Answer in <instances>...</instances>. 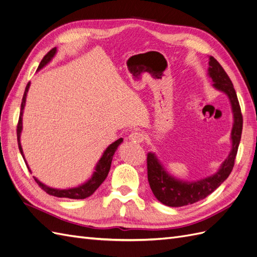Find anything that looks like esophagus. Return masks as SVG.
Returning <instances> with one entry per match:
<instances>
[{
	"instance_id": "34e87169",
	"label": "esophagus",
	"mask_w": 257,
	"mask_h": 257,
	"mask_svg": "<svg viewBox=\"0 0 257 257\" xmlns=\"http://www.w3.org/2000/svg\"><path fill=\"white\" fill-rule=\"evenodd\" d=\"M128 139L133 143L141 144L144 142V134L141 133V132H132L128 135Z\"/></svg>"
}]
</instances>
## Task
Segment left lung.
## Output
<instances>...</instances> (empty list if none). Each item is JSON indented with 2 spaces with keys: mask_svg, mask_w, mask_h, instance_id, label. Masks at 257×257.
<instances>
[{
  "mask_svg": "<svg viewBox=\"0 0 257 257\" xmlns=\"http://www.w3.org/2000/svg\"><path fill=\"white\" fill-rule=\"evenodd\" d=\"M208 76L213 82V88L225 93L229 99L232 119H234L230 133L231 149L228 157L225 159L215 174L196 181L177 179L163 166L157 154L153 152L148 153V181L152 193L162 204L169 207H182L206 198L226 180L235 164L241 133H242V114H241L236 91L226 72L211 56L209 57Z\"/></svg>",
  "mask_w": 257,
  "mask_h": 257,
  "instance_id": "obj_1",
  "label": "left lung"
}]
</instances>
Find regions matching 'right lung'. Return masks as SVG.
Here are the masks:
<instances>
[{
  "label": "right lung",
  "instance_id": "1",
  "mask_svg": "<svg viewBox=\"0 0 257 257\" xmlns=\"http://www.w3.org/2000/svg\"><path fill=\"white\" fill-rule=\"evenodd\" d=\"M57 53V48L54 47L52 48L46 56L43 58V60L41 61L40 65H38L37 72L41 71L43 67H45L47 65L49 62H51V60L54 58ZM30 84L31 82H29L26 87L25 90V94H23L22 97V102H21V109H20V116H19V122H18V126H17V139H18V147L20 153L22 155L23 160H25L26 164L28 166V169L31 172V169L28 165V163L26 161L25 154H23V150L21 147V143H20V137H21V132H22V116H23V110H25L26 107V102H27V95H28V91L30 89ZM123 143V138H119L118 141H115L114 143H112L111 145L108 146L106 148V150L103 152L102 157L98 160V162L96 163L95 166V170L93 172L91 178H89L87 181L83 182L82 184L75 186V188H69V189H56V188H51V186L46 185L45 183L41 182L36 177H34L36 183L41 186V188L47 193L49 195L56 196V197H64V198H71V199H84L89 196H91L93 193H94L98 186L104 182L105 179L108 176V173L110 170V166H111V161H112V157L114 152L118 149V147Z\"/></svg>",
  "mask_w": 257,
  "mask_h": 257
}]
</instances>
